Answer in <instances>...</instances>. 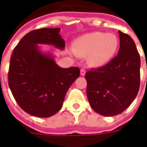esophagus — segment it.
Segmentation results:
<instances>
[{"mask_svg": "<svg viewBox=\"0 0 147 147\" xmlns=\"http://www.w3.org/2000/svg\"><path fill=\"white\" fill-rule=\"evenodd\" d=\"M80 73H81V76H84L85 75V73H86V70H85V69H82L80 71Z\"/></svg>", "mask_w": 147, "mask_h": 147, "instance_id": "obj_1", "label": "esophagus"}]
</instances>
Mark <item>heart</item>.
I'll use <instances>...</instances> for the list:
<instances>
[{"mask_svg": "<svg viewBox=\"0 0 147 147\" xmlns=\"http://www.w3.org/2000/svg\"><path fill=\"white\" fill-rule=\"evenodd\" d=\"M119 40L113 33L93 32L82 36L74 43L75 53L81 57L87 56L92 67L102 66L111 59L118 48Z\"/></svg>", "mask_w": 147, "mask_h": 147, "instance_id": "b5f03b06", "label": "heart"}]
</instances>
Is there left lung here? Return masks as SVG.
I'll return each mask as SVG.
<instances>
[{
    "instance_id": "left-lung-1",
    "label": "left lung",
    "mask_w": 147,
    "mask_h": 147,
    "mask_svg": "<svg viewBox=\"0 0 147 147\" xmlns=\"http://www.w3.org/2000/svg\"><path fill=\"white\" fill-rule=\"evenodd\" d=\"M120 49L104 66L85 74L88 100L103 116H115L125 111L137 97L140 84V57L130 36L118 31Z\"/></svg>"
}]
</instances>
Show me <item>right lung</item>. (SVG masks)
Wrapping results in <instances>:
<instances>
[{"label": "right lung", "instance_id": "right-lung-1", "mask_svg": "<svg viewBox=\"0 0 147 147\" xmlns=\"http://www.w3.org/2000/svg\"><path fill=\"white\" fill-rule=\"evenodd\" d=\"M60 28H42L28 33L10 57L8 84L20 107L30 115L49 117L62 107L67 91L79 77L78 67L60 68L51 54L40 52L38 44L63 49Z\"/></svg>", "mask_w": 147, "mask_h": 147}]
</instances>
